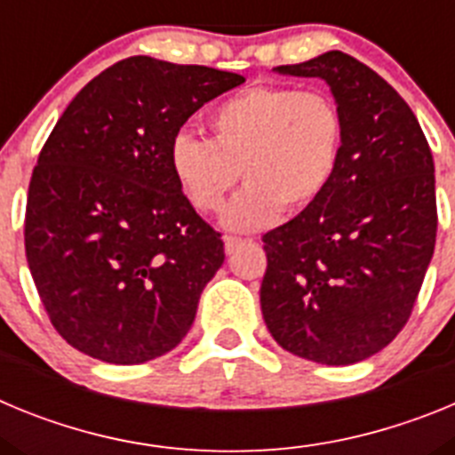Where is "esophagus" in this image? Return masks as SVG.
<instances>
[{
    "label": "esophagus",
    "instance_id": "1",
    "mask_svg": "<svg viewBox=\"0 0 455 455\" xmlns=\"http://www.w3.org/2000/svg\"><path fill=\"white\" fill-rule=\"evenodd\" d=\"M225 252H235L236 248L239 246H243V243H246V239H241V236H225Z\"/></svg>",
    "mask_w": 455,
    "mask_h": 455
}]
</instances>
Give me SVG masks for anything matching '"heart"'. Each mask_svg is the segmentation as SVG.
I'll return each mask as SVG.
<instances>
[{
	"instance_id": "heart-1",
	"label": "heart",
	"mask_w": 455,
	"mask_h": 455,
	"mask_svg": "<svg viewBox=\"0 0 455 455\" xmlns=\"http://www.w3.org/2000/svg\"><path fill=\"white\" fill-rule=\"evenodd\" d=\"M212 140L178 134L168 148L172 178L188 203L214 214L228 193L246 188L223 214L230 230H257L284 212L315 204L331 187L344 148V116L316 88L252 86L209 114Z\"/></svg>"
}]
</instances>
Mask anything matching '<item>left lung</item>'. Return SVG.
I'll list each match as a JSON object with an SVG mask.
<instances>
[{
	"label": "left lung",
	"instance_id": "obj_1",
	"mask_svg": "<svg viewBox=\"0 0 455 455\" xmlns=\"http://www.w3.org/2000/svg\"><path fill=\"white\" fill-rule=\"evenodd\" d=\"M275 70L331 86L344 148L323 196L262 236V315L284 351L331 367L355 364L403 331L431 264V148L399 92L344 52Z\"/></svg>",
	"mask_w": 455,
	"mask_h": 455
}]
</instances>
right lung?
I'll list each match as a JSON object with an SVG mask.
<instances>
[{"label": "right lung", "mask_w": 455, "mask_h": 455, "mask_svg": "<svg viewBox=\"0 0 455 455\" xmlns=\"http://www.w3.org/2000/svg\"><path fill=\"white\" fill-rule=\"evenodd\" d=\"M243 82L130 56L68 104L31 172L24 251L70 347L140 364L184 339L225 251L172 178L168 148L204 102Z\"/></svg>", "instance_id": "add662e5"}]
</instances>
